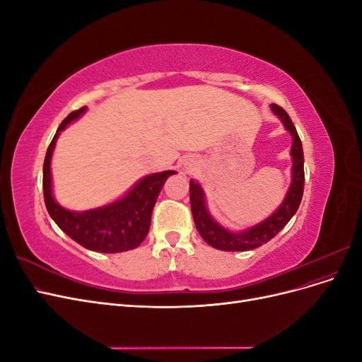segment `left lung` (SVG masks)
<instances>
[{
    "label": "left lung",
    "mask_w": 362,
    "mask_h": 362,
    "mask_svg": "<svg viewBox=\"0 0 362 362\" xmlns=\"http://www.w3.org/2000/svg\"><path fill=\"white\" fill-rule=\"evenodd\" d=\"M270 108L281 120L286 128L290 131L293 136V146H291V157H293V180L291 185L287 193L286 201L278 210L273 213L264 222H261L250 229H246L243 233H231L228 229L222 228L214 218L208 214V210L205 206V198L204 192L199 187L198 182L193 180L190 181V205H192V214L193 221L198 229L201 237L205 242L218 250H250L259 247L261 245L267 243L269 240L275 237L281 229L286 226L290 218L298 211V208L302 201L303 194V184H305V172H303V149L302 141L299 139L298 131H296L294 124L288 113L284 110L282 107L272 104Z\"/></svg>",
    "instance_id": "left-lung-1"
}]
</instances>
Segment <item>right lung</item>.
I'll use <instances>...</instances> for the list:
<instances>
[{
	"label": "right lung",
	"mask_w": 362,
	"mask_h": 362,
	"mask_svg": "<svg viewBox=\"0 0 362 362\" xmlns=\"http://www.w3.org/2000/svg\"><path fill=\"white\" fill-rule=\"evenodd\" d=\"M84 112L86 107H81L64 117L48 146L45 161H43V199H45L47 210L62 231L86 249L104 252V254L131 250L137 247L148 235L152 210H154L160 190L164 181L175 172L166 170L148 175L122 199L96 208V210L75 213L60 206L52 198L51 156L60 131Z\"/></svg>",
	"instance_id": "obj_1"
}]
</instances>
